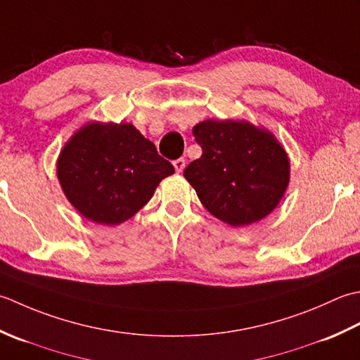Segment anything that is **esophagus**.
I'll return each mask as SVG.
<instances>
[{
	"label": "esophagus",
	"instance_id": "1",
	"mask_svg": "<svg viewBox=\"0 0 360 360\" xmlns=\"http://www.w3.org/2000/svg\"><path fill=\"white\" fill-rule=\"evenodd\" d=\"M172 165H174V167H175V171H177V172H181L183 169H185V166H186V163H185V160H183V158H179V160H175Z\"/></svg>",
	"mask_w": 360,
	"mask_h": 360
}]
</instances>
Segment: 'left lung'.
<instances>
[{
  "label": "left lung",
  "instance_id": "1",
  "mask_svg": "<svg viewBox=\"0 0 360 360\" xmlns=\"http://www.w3.org/2000/svg\"><path fill=\"white\" fill-rule=\"evenodd\" d=\"M202 146L183 175L219 221L247 226L262 221L284 197L290 160L276 136L245 120H205L193 129Z\"/></svg>",
  "mask_w": 360,
  "mask_h": 360
}]
</instances>
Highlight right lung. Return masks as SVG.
I'll use <instances>...</instances> for the list:
<instances>
[{"label":"right lung","mask_w":360,"mask_h":360,"mask_svg":"<svg viewBox=\"0 0 360 360\" xmlns=\"http://www.w3.org/2000/svg\"><path fill=\"white\" fill-rule=\"evenodd\" d=\"M57 179L88 221L120 225L148 203L174 166L130 122L84 124L58 153Z\"/></svg>","instance_id":"add662e5"}]
</instances>
